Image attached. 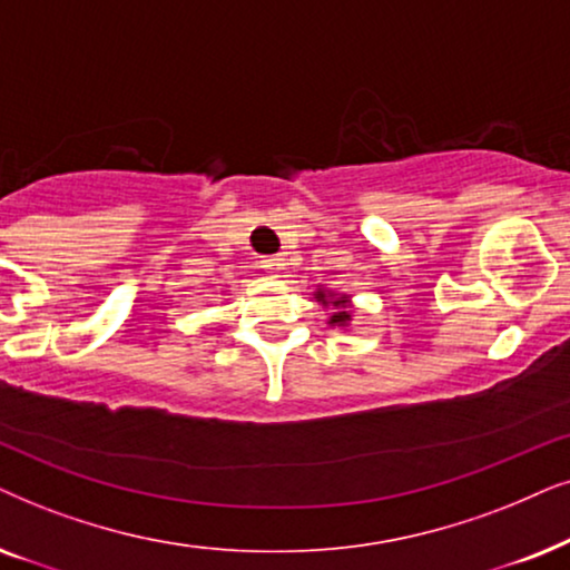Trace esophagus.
<instances>
[{
	"instance_id": "1",
	"label": "esophagus",
	"mask_w": 570,
	"mask_h": 570,
	"mask_svg": "<svg viewBox=\"0 0 570 570\" xmlns=\"http://www.w3.org/2000/svg\"><path fill=\"white\" fill-rule=\"evenodd\" d=\"M284 265H286L284 255H271V257H265V261H261V268H265L268 273L284 271Z\"/></svg>"
}]
</instances>
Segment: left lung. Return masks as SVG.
<instances>
[{
  "label": "left lung",
  "mask_w": 570,
  "mask_h": 570,
  "mask_svg": "<svg viewBox=\"0 0 570 570\" xmlns=\"http://www.w3.org/2000/svg\"><path fill=\"white\" fill-rule=\"evenodd\" d=\"M315 302H321L323 307H333V313L328 317L331 325L346 328V323L352 321V309H348V297H346V294H341V297H336V294H331V292H325V289H317L315 292Z\"/></svg>",
  "instance_id": "obj_1"
}]
</instances>
